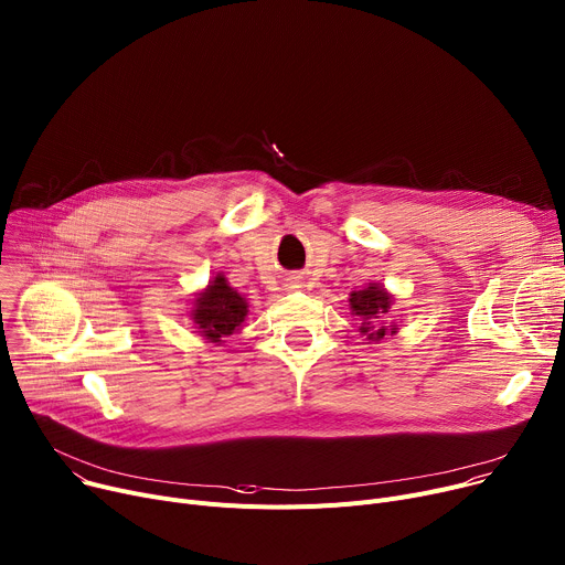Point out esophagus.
Here are the masks:
<instances>
[{"label": "esophagus", "mask_w": 565, "mask_h": 565, "mask_svg": "<svg viewBox=\"0 0 565 565\" xmlns=\"http://www.w3.org/2000/svg\"><path fill=\"white\" fill-rule=\"evenodd\" d=\"M288 288H299V286H297V281H290V284H288Z\"/></svg>", "instance_id": "34e87169"}]
</instances>
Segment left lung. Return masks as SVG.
I'll return each instance as SVG.
<instances>
[{"label":"left lung","instance_id":"left-lung-1","mask_svg":"<svg viewBox=\"0 0 565 565\" xmlns=\"http://www.w3.org/2000/svg\"><path fill=\"white\" fill-rule=\"evenodd\" d=\"M391 305L393 295L380 281H370L365 288L350 292V313L361 320L359 331L361 335H365V341L377 343L384 335L397 333V324H388L384 320Z\"/></svg>","mask_w":565,"mask_h":565}]
</instances>
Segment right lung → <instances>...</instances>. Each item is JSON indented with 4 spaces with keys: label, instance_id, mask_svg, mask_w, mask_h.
Wrapping results in <instances>:
<instances>
[{
    "label": "right lung",
    "instance_id": "1",
    "mask_svg": "<svg viewBox=\"0 0 565 565\" xmlns=\"http://www.w3.org/2000/svg\"><path fill=\"white\" fill-rule=\"evenodd\" d=\"M249 313V302L222 273L215 275L200 292H195L193 307L188 311L198 324L200 335L206 343L222 345L224 338L241 333L245 318Z\"/></svg>",
    "mask_w": 565,
    "mask_h": 565
}]
</instances>
